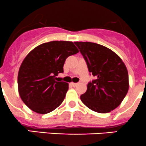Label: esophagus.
Instances as JSON below:
<instances>
[{"label": "esophagus", "mask_w": 146, "mask_h": 146, "mask_svg": "<svg viewBox=\"0 0 146 146\" xmlns=\"http://www.w3.org/2000/svg\"><path fill=\"white\" fill-rule=\"evenodd\" d=\"M70 84H71L72 86H76V85H77V84H76V83H74V82H72V83Z\"/></svg>", "instance_id": "esophagus-1"}]
</instances>
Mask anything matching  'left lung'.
Listing matches in <instances>:
<instances>
[{"instance_id":"1","label":"left lung","mask_w":146,"mask_h":146,"mask_svg":"<svg viewBox=\"0 0 146 146\" xmlns=\"http://www.w3.org/2000/svg\"><path fill=\"white\" fill-rule=\"evenodd\" d=\"M96 79L81 95L84 105L98 113H109L121 104L128 91V74L122 60L112 50L90 42H74Z\"/></svg>"}]
</instances>
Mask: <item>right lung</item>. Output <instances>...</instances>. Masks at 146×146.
Wrapping results in <instances>:
<instances>
[{
  "mask_svg": "<svg viewBox=\"0 0 146 146\" xmlns=\"http://www.w3.org/2000/svg\"><path fill=\"white\" fill-rule=\"evenodd\" d=\"M79 52L72 42L52 41L33 49L21 64L18 75V92L26 106L45 114L64 100L68 83L55 81L69 56Z\"/></svg>",
  "mask_w": 146,
  "mask_h": 146,
  "instance_id": "add662e5",
  "label": "right lung"
}]
</instances>
